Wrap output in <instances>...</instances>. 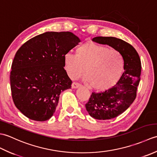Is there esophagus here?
<instances>
[{
	"label": "esophagus",
	"instance_id": "obj_1",
	"mask_svg": "<svg viewBox=\"0 0 157 157\" xmlns=\"http://www.w3.org/2000/svg\"><path fill=\"white\" fill-rule=\"evenodd\" d=\"M79 86H80V84H78V83L73 82L72 83V85H71V88H78Z\"/></svg>",
	"mask_w": 157,
	"mask_h": 157
}]
</instances>
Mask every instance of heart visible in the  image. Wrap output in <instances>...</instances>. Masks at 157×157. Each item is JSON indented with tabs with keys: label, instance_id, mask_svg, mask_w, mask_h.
Wrapping results in <instances>:
<instances>
[{
	"label": "heart",
	"instance_id": "obj_1",
	"mask_svg": "<svg viewBox=\"0 0 157 157\" xmlns=\"http://www.w3.org/2000/svg\"><path fill=\"white\" fill-rule=\"evenodd\" d=\"M66 71L71 78L81 75L84 71L86 81L96 90L105 91L114 86L124 70V59L115 49L88 42L76 49L75 55L64 56Z\"/></svg>",
	"mask_w": 157,
	"mask_h": 157
}]
</instances>
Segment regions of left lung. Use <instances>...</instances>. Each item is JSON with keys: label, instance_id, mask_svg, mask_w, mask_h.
<instances>
[{"label": "left lung", "instance_id": "1", "mask_svg": "<svg viewBox=\"0 0 157 157\" xmlns=\"http://www.w3.org/2000/svg\"><path fill=\"white\" fill-rule=\"evenodd\" d=\"M92 41L111 46L121 53L124 59V72L119 82L104 92H92L86 104V110L92 117L111 119L126 111L136 99L140 81V59L136 49L121 39L98 36Z\"/></svg>", "mask_w": 157, "mask_h": 157}]
</instances>
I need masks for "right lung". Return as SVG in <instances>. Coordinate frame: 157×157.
<instances>
[{"label": "right lung", "instance_id": "1", "mask_svg": "<svg viewBox=\"0 0 157 157\" xmlns=\"http://www.w3.org/2000/svg\"><path fill=\"white\" fill-rule=\"evenodd\" d=\"M79 42L70 32H47L17 51L10 74L12 98L28 118L44 121L54 114L60 94L72 84L64 69V56Z\"/></svg>", "mask_w": 157, "mask_h": 157}]
</instances>
